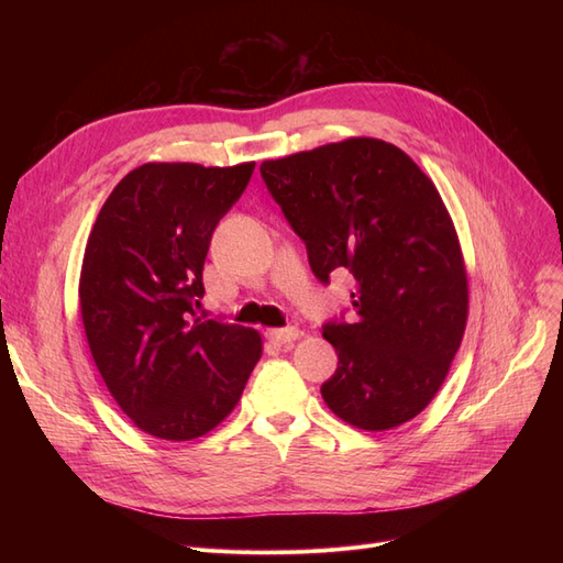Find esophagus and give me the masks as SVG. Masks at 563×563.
<instances>
[{
	"label": "esophagus",
	"instance_id": "34e87169",
	"mask_svg": "<svg viewBox=\"0 0 563 563\" xmlns=\"http://www.w3.org/2000/svg\"><path fill=\"white\" fill-rule=\"evenodd\" d=\"M298 335H300V333H298V329H294V327H284V329H272V331H267V338L272 340V343H277V345L294 343V340H296Z\"/></svg>",
	"mask_w": 563,
	"mask_h": 563
}]
</instances>
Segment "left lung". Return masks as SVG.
<instances>
[{"instance_id": "left-lung-1", "label": "left lung", "mask_w": 563, "mask_h": 563, "mask_svg": "<svg viewBox=\"0 0 563 563\" xmlns=\"http://www.w3.org/2000/svg\"><path fill=\"white\" fill-rule=\"evenodd\" d=\"M267 192L321 284L356 279L352 319L321 327L338 368L331 411L383 432L416 418L444 383L467 321V277L434 183L399 147L350 139L261 164Z\"/></svg>"}]
</instances>
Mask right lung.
Masks as SVG:
<instances>
[{"label": "right lung", "instance_id": "obj_1", "mask_svg": "<svg viewBox=\"0 0 563 563\" xmlns=\"http://www.w3.org/2000/svg\"><path fill=\"white\" fill-rule=\"evenodd\" d=\"M255 164H143L100 209L79 305L93 362L119 408L152 437L211 432L240 401L261 335L197 317L213 230Z\"/></svg>", "mask_w": 563, "mask_h": 563}]
</instances>
